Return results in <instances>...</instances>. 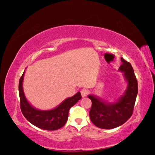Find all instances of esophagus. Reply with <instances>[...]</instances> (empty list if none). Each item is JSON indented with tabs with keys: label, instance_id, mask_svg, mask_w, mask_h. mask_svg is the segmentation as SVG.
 I'll list each match as a JSON object with an SVG mask.
<instances>
[{
	"label": "esophagus",
	"instance_id": "esophagus-1",
	"mask_svg": "<svg viewBox=\"0 0 155 155\" xmlns=\"http://www.w3.org/2000/svg\"><path fill=\"white\" fill-rule=\"evenodd\" d=\"M81 94L82 97H86L87 95V94H88V91L86 89H82L81 91Z\"/></svg>",
	"mask_w": 155,
	"mask_h": 155
}]
</instances>
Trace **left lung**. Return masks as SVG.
<instances>
[{
    "label": "left lung",
    "instance_id": "left-lung-1",
    "mask_svg": "<svg viewBox=\"0 0 155 155\" xmlns=\"http://www.w3.org/2000/svg\"><path fill=\"white\" fill-rule=\"evenodd\" d=\"M122 64L119 71L123 72L127 86L123 95L115 102H108L94 94L87 97L92 101L90 117L99 128L110 129L123 124L133 114L138 94V82L134 71L129 62L121 58Z\"/></svg>",
    "mask_w": 155,
    "mask_h": 155
}]
</instances>
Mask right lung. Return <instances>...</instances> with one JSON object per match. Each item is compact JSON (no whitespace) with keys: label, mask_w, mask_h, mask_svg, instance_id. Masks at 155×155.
<instances>
[{"label":"right lung","mask_w":155,"mask_h":155,"mask_svg":"<svg viewBox=\"0 0 155 155\" xmlns=\"http://www.w3.org/2000/svg\"><path fill=\"white\" fill-rule=\"evenodd\" d=\"M25 71L21 77L18 84L21 110L24 116L33 125L45 130H57L63 127L68 119L69 110L81 99V92L67 98L54 109L42 110L34 108L25 97L23 90V79Z\"/></svg>","instance_id":"obj_1"}]
</instances>
